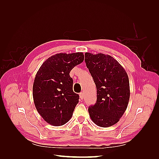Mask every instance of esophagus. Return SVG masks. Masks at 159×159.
Masks as SVG:
<instances>
[{"label":"esophagus","mask_w":159,"mask_h":159,"mask_svg":"<svg viewBox=\"0 0 159 159\" xmlns=\"http://www.w3.org/2000/svg\"><path fill=\"white\" fill-rule=\"evenodd\" d=\"M80 98L81 99H83L84 98V93H81L80 94Z\"/></svg>","instance_id":"obj_1"}]
</instances>
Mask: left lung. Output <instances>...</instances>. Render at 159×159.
Wrapping results in <instances>:
<instances>
[{
    "instance_id": "obj_1",
    "label": "left lung",
    "mask_w": 159,
    "mask_h": 159,
    "mask_svg": "<svg viewBox=\"0 0 159 159\" xmlns=\"http://www.w3.org/2000/svg\"><path fill=\"white\" fill-rule=\"evenodd\" d=\"M85 61L97 88V102L88 108L89 116L98 126L116 124L127 109L130 98L128 75L112 56L85 52Z\"/></svg>"
}]
</instances>
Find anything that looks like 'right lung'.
Wrapping results in <instances>:
<instances>
[{
  "label": "right lung",
  "mask_w": 159,
  "mask_h": 159,
  "mask_svg": "<svg viewBox=\"0 0 159 159\" xmlns=\"http://www.w3.org/2000/svg\"><path fill=\"white\" fill-rule=\"evenodd\" d=\"M84 60L82 52L60 53L48 57L37 71L32 88L34 103L51 125H63L72 117L80 96L74 92L70 73Z\"/></svg>",
  "instance_id": "1"
}]
</instances>
